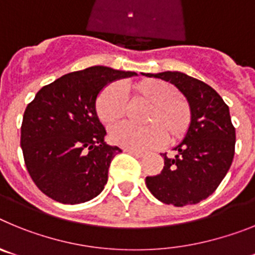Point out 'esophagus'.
Segmentation results:
<instances>
[{"mask_svg": "<svg viewBox=\"0 0 255 255\" xmlns=\"http://www.w3.org/2000/svg\"><path fill=\"white\" fill-rule=\"evenodd\" d=\"M126 152L131 153V154L136 155V157H143L144 154H145V152H143V150H136V149H130V148H126Z\"/></svg>", "mask_w": 255, "mask_h": 255, "instance_id": "1", "label": "esophagus"}]
</instances>
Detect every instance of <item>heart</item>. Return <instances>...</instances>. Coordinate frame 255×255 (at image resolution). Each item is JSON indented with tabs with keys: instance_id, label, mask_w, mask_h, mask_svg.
I'll use <instances>...</instances> for the list:
<instances>
[{
	"instance_id": "1",
	"label": "heart",
	"mask_w": 255,
	"mask_h": 255,
	"mask_svg": "<svg viewBox=\"0 0 255 255\" xmlns=\"http://www.w3.org/2000/svg\"><path fill=\"white\" fill-rule=\"evenodd\" d=\"M126 97L144 101L148 107L143 121L148 125L116 126L110 138L117 145L130 149H147L164 141L175 143L186 134L191 121L190 106L177 94V89L161 79H143L132 84H110L98 94L97 116L112 126L125 115Z\"/></svg>"
}]
</instances>
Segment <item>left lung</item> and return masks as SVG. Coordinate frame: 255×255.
<instances>
[{
	"mask_svg": "<svg viewBox=\"0 0 255 255\" xmlns=\"http://www.w3.org/2000/svg\"><path fill=\"white\" fill-rule=\"evenodd\" d=\"M173 84L190 106L191 121L175 157L161 154L163 170L145 185L164 204L184 207L208 198L226 176L235 153V128L229 106L206 83L180 71L143 74Z\"/></svg>",
	"mask_w": 255,
	"mask_h": 255,
	"instance_id": "left-lung-1",
	"label": "left lung"
}]
</instances>
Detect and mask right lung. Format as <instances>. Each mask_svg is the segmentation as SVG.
I'll return each instance as SVG.
<instances>
[{"mask_svg": "<svg viewBox=\"0 0 255 255\" xmlns=\"http://www.w3.org/2000/svg\"><path fill=\"white\" fill-rule=\"evenodd\" d=\"M135 75L92 66L61 76L35 94L24 112L20 144L29 175L47 197L78 204L105 189L110 163L123 150L106 144L97 97L110 83Z\"/></svg>", "mask_w": 255, "mask_h": 255, "instance_id": "add662e5", "label": "right lung"}]
</instances>
